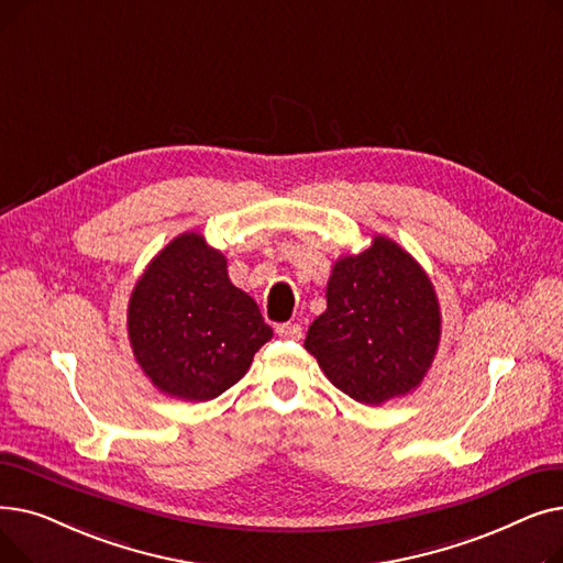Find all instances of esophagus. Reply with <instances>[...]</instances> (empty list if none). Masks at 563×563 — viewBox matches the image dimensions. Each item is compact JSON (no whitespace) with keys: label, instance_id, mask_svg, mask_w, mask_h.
Wrapping results in <instances>:
<instances>
[{"label":"esophagus","instance_id":"1","mask_svg":"<svg viewBox=\"0 0 563 563\" xmlns=\"http://www.w3.org/2000/svg\"><path fill=\"white\" fill-rule=\"evenodd\" d=\"M276 333H278L280 338H285V340H301L303 329L299 327V323H291V321H287V323H278V327H276Z\"/></svg>","mask_w":563,"mask_h":563}]
</instances>
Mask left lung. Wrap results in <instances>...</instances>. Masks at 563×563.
<instances>
[{
    "label": "left lung",
    "instance_id": "left-lung-1",
    "mask_svg": "<svg viewBox=\"0 0 563 563\" xmlns=\"http://www.w3.org/2000/svg\"><path fill=\"white\" fill-rule=\"evenodd\" d=\"M440 342V306L422 266L376 234L372 246L335 262L327 312L306 349L338 390L378 406L416 390Z\"/></svg>",
    "mask_w": 563,
    "mask_h": 563
}]
</instances>
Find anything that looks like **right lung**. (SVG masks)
<instances>
[{
	"label": "right lung",
	"mask_w": 563,
	"mask_h": 563,
	"mask_svg": "<svg viewBox=\"0 0 563 563\" xmlns=\"http://www.w3.org/2000/svg\"><path fill=\"white\" fill-rule=\"evenodd\" d=\"M134 358L168 397L210 401L232 388L274 331L228 278L225 255L185 232L162 249L128 306Z\"/></svg>",
	"instance_id": "obj_1"
}]
</instances>
